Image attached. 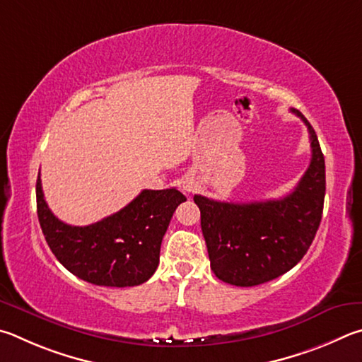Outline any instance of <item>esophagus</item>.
Returning a JSON list of instances; mask_svg holds the SVG:
<instances>
[{
	"mask_svg": "<svg viewBox=\"0 0 362 362\" xmlns=\"http://www.w3.org/2000/svg\"><path fill=\"white\" fill-rule=\"evenodd\" d=\"M194 189H195V185L192 181L182 182V191H185V192H194Z\"/></svg>",
	"mask_w": 362,
	"mask_h": 362,
	"instance_id": "esophagus-1",
	"label": "esophagus"
}]
</instances>
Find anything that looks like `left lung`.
<instances>
[{
  "label": "left lung",
  "instance_id": "8db88e82",
  "mask_svg": "<svg viewBox=\"0 0 362 362\" xmlns=\"http://www.w3.org/2000/svg\"><path fill=\"white\" fill-rule=\"evenodd\" d=\"M307 125L312 160L299 185L278 200L232 204L194 195L200 208L211 270L235 286H257L286 274L305 256L318 230L326 194V167L313 127Z\"/></svg>",
  "mask_w": 362,
  "mask_h": 362
}]
</instances>
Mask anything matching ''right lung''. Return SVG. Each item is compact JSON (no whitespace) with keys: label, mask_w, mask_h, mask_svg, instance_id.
Segmentation results:
<instances>
[{"label":"right lung","mask_w":362,"mask_h":362,"mask_svg":"<svg viewBox=\"0 0 362 362\" xmlns=\"http://www.w3.org/2000/svg\"><path fill=\"white\" fill-rule=\"evenodd\" d=\"M186 202L177 189H144L122 210L90 226H69L54 216L36 180L37 219L49 248L66 270L97 286L127 288L154 274L160 245L176 206Z\"/></svg>","instance_id":"1"}]
</instances>
